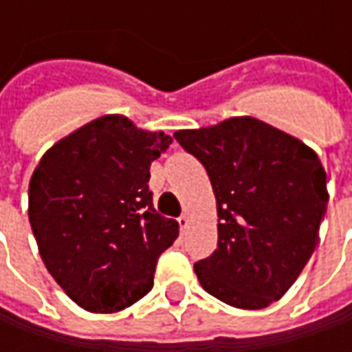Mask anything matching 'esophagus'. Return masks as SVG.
Returning <instances> with one entry per match:
<instances>
[{
	"instance_id": "34e87169",
	"label": "esophagus",
	"mask_w": 352,
	"mask_h": 352,
	"mask_svg": "<svg viewBox=\"0 0 352 352\" xmlns=\"http://www.w3.org/2000/svg\"><path fill=\"white\" fill-rule=\"evenodd\" d=\"M178 223H180V231L186 233V229H188V225H190V217H188V215H182V217L178 219Z\"/></svg>"
}]
</instances>
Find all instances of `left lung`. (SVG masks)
Returning <instances> with one entry per match:
<instances>
[{
	"label": "left lung",
	"instance_id": "left-lung-1",
	"mask_svg": "<svg viewBox=\"0 0 352 352\" xmlns=\"http://www.w3.org/2000/svg\"><path fill=\"white\" fill-rule=\"evenodd\" d=\"M174 139L206 166L217 201V249L194 264L201 288L239 309L268 307L318 245L329 199L319 156L247 116L182 129Z\"/></svg>",
	"mask_w": 352,
	"mask_h": 352
}]
</instances>
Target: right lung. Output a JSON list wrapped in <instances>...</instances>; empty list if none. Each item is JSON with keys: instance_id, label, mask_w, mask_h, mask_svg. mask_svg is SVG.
<instances>
[{"instance_id": "1", "label": "right lung", "mask_w": 352, "mask_h": 352, "mask_svg": "<svg viewBox=\"0 0 352 352\" xmlns=\"http://www.w3.org/2000/svg\"><path fill=\"white\" fill-rule=\"evenodd\" d=\"M172 142L123 116L89 121L43 155L29 182L41 258L66 296L91 314L121 311L155 284L178 221L156 213L151 162Z\"/></svg>"}]
</instances>
